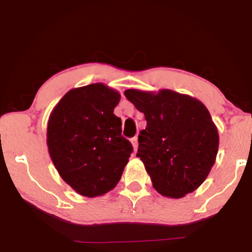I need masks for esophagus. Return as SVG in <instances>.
Listing matches in <instances>:
<instances>
[{
    "instance_id": "obj_1",
    "label": "esophagus",
    "mask_w": 252,
    "mask_h": 252,
    "mask_svg": "<svg viewBox=\"0 0 252 252\" xmlns=\"http://www.w3.org/2000/svg\"><path fill=\"white\" fill-rule=\"evenodd\" d=\"M130 142H132V146H133V148H134V150L136 151V149H137V137L135 136V137H133L132 140H130Z\"/></svg>"
}]
</instances>
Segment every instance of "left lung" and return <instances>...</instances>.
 <instances>
[{
  "label": "left lung",
  "mask_w": 252,
  "mask_h": 252,
  "mask_svg": "<svg viewBox=\"0 0 252 252\" xmlns=\"http://www.w3.org/2000/svg\"><path fill=\"white\" fill-rule=\"evenodd\" d=\"M124 94L147 120L136 156L154 188L171 198L196 190L208 178L219 147L218 129L206 106L171 89H127Z\"/></svg>",
  "instance_id": "1"
}]
</instances>
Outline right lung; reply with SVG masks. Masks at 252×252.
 Wrapping results in <instances>:
<instances>
[{"label":"right lung","instance_id":"1","mask_svg":"<svg viewBox=\"0 0 252 252\" xmlns=\"http://www.w3.org/2000/svg\"><path fill=\"white\" fill-rule=\"evenodd\" d=\"M115 89L101 84L73 88L53 109L47 127L50 158L62 179L78 194L102 196L118 184L133 147L122 135L113 110Z\"/></svg>","mask_w":252,"mask_h":252}]
</instances>
